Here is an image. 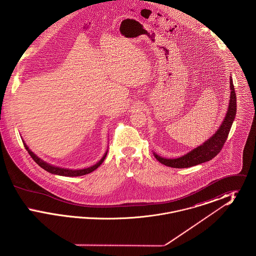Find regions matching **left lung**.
<instances>
[{
	"label": "left lung",
	"mask_w": 256,
	"mask_h": 256,
	"mask_svg": "<svg viewBox=\"0 0 256 256\" xmlns=\"http://www.w3.org/2000/svg\"><path fill=\"white\" fill-rule=\"evenodd\" d=\"M230 106L228 110L226 113V116L224 117V120L222 122L219 130L217 132L213 134L212 137H210L207 141H206L202 145L196 146L193 150L188 152L187 154L183 156L182 158L174 159H167L161 158L156 154L154 152V158L158 160L160 163L172 167V168H189L192 166H196L198 164H202L204 162L209 161L214 158L222 150V148L224 145L228 136L232 128V122L234 121L237 106H236V94L233 86L232 76L230 78Z\"/></svg>",
	"instance_id": "obj_1"
}]
</instances>
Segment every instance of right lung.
Returning a JSON list of instances; mask_svg holds the SVG:
<instances>
[{
    "label": "right lung",
    "instance_id": "obj_1",
    "mask_svg": "<svg viewBox=\"0 0 256 256\" xmlns=\"http://www.w3.org/2000/svg\"><path fill=\"white\" fill-rule=\"evenodd\" d=\"M24 148H26V150H28V154L32 156V158L34 159L41 168H43L44 170L49 172L50 174H58V176H84V174H90L91 172L96 170L98 167L104 162V160L106 154H108V150H106V152L104 154V156H102V158L100 159L95 165H93V166H91V167H89V168L82 169V170H69V169H64V168H60V167L52 166V165H50L49 163H47V162L41 160V159L39 158L38 156H36L28 148V146H26L24 143Z\"/></svg>",
    "mask_w": 256,
    "mask_h": 256
}]
</instances>
